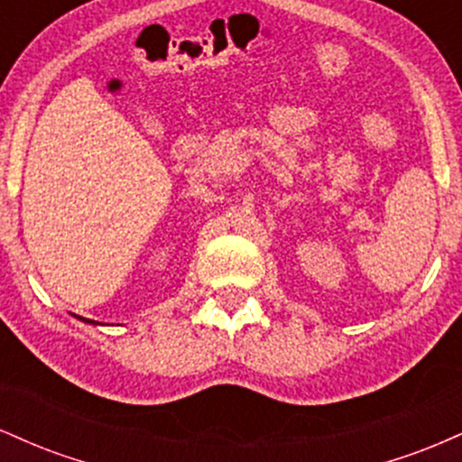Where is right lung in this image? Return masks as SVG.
Returning a JSON list of instances; mask_svg holds the SVG:
<instances>
[{
	"mask_svg": "<svg viewBox=\"0 0 462 462\" xmlns=\"http://www.w3.org/2000/svg\"><path fill=\"white\" fill-rule=\"evenodd\" d=\"M82 321H88V319H82ZM93 323H95V321H93Z\"/></svg>",
	"mask_w": 462,
	"mask_h": 462,
	"instance_id": "obj_1",
	"label": "right lung"
}]
</instances>
